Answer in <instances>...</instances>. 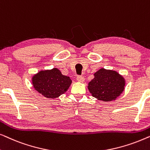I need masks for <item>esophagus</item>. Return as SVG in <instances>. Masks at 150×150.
Masks as SVG:
<instances>
[{
	"label": "esophagus",
	"instance_id": "esophagus-1",
	"mask_svg": "<svg viewBox=\"0 0 150 150\" xmlns=\"http://www.w3.org/2000/svg\"><path fill=\"white\" fill-rule=\"evenodd\" d=\"M76 80L78 82H80V83H83L85 81V78L83 76H78L77 78H76Z\"/></svg>",
	"mask_w": 150,
	"mask_h": 150
}]
</instances>
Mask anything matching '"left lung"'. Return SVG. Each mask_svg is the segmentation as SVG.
I'll use <instances>...</instances> for the list:
<instances>
[{"label":"left lung","instance_id":"8db88e82","mask_svg":"<svg viewBox=\"0 0 150 150\" xmlns=\"http://www.w3.org/2000/svg\"><path fill=\"white\" fill-rule=\"evenodd\" d=\"M124 87V77L115 71L101 68L94 74V79L89 83L88 89L93 97L109 102L120 96Z\"/></svg>","mask_w":150,"mask_h":150}]
</instances>
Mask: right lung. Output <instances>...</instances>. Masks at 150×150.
Instances as JSON below:
<instances>
[{
	"label": "right lung",
	"mask_w": 150,
	"mask_h": 150,
	"mask_svg": "<svg viewBox=\"0 0 150 150\" xmlns=\"http://www.w3.org/2000/svg\"><path fill=\"white\" fill-rule=\"evenodd\" d=\"M32 83L35 89L42 96L54 99L67 91L71 80L57 68H53L39 71L33 76Z\"/></svg>",
	"instance_id": "1"
}]
</instances>
